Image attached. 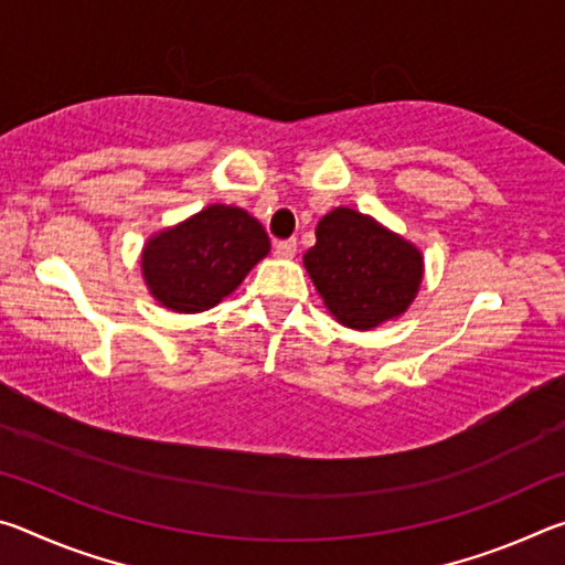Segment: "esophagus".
Returning a JSON list of instances; mask_svg holds the SVG:
<instances>
[{
	"instance_id": "obj_1",
	"label": "esophagus",
	"mask_w": 565,
	"mask_h": 565,
	"mask_svg": "<svg viewBox=\"0 0 565 565\" xmlns=\"http://www.w3.org/2000/svg\"><path fill=\"white\" fill-rule=\"evenodd\" d=\"M274 254L279 256V259H294L296 238H284V242H276L274 244Z\"/></svg>"
}]
</instances>
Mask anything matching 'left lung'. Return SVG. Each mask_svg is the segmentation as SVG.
<instances>
[{"mask_svg":"<svg viewBox=\"0 0 565 565\" xmlns=\"http://www.w3.org/2000/svg\"><path fill=\"white\" fill-rule=\"evenodd\" d=\"M303 266L327 309L359 331L404 313L424 276L414 244L347 206L321 218Z\"/></svg>","mask_w":565,"mask_h":565,"instance_id":"8db88e82","label":"left lung"}]
</instances>
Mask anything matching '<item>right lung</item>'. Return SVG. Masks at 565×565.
I'll list each match as a JSON object with an SVG mask.
<instances>
[{"instance_id": "add662e5", "label": "right lung", "mask_w": 565, "mask_h": 565, "mask_svg": "<svg viewBox=\"0 0 565 565\" xmlns=\"http://www.w3.org/2000/svg\"><path fill=\"white\" fill-rule=\"evenodd\" d=\"M266 254L269 236L254 216L238 206L214 204L149 238L141 271L167 309L196 313L232 294Z\"/></svg>"}]
</instances>
